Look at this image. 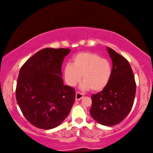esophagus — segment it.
I'll use <instances>...</instances> for the list:
<instances>
[{"mask_svg": "<svg viewBox=\"0 0 153 153\" xmlns=\"http://www.w3.org/2000/svg\"><path fill=\"white\" fill-rule=\"evenodd\" d=\"M84 97V95H83V93H79V92H76V101H79V100H80L82 99V98Z\"/></svg>", "mask_w": 153, "mask_h": 153, "instance_id": "esophagus-1", "label": "esophagus"}]
</instances>
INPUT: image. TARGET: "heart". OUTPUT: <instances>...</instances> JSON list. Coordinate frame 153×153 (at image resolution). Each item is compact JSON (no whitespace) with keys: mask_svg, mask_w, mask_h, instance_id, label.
I'll return each mask as SVG.
<instances>
[{"mask_svg":"<svg viewBox=\"0 0 153 153\" xmlns=\"http://www.w3.org/2000/svg\"><path fill=\"white\" fill-rule=\"evenodd\" d=\"M111 72V65L108 60L88 51L76 53L72 58V65H66L64 68L65 79L69 85L74 86L82 75L81 88H91L93 91L103 89L109 81Z\"/></svg>","mask_w":153,"mask_h":153,"instance_id":"obj_1","label":"heart"}]
</instances>
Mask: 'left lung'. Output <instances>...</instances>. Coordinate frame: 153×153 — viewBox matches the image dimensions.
<instances>
[{"instance_id":"1","label":"left lung","mask_w":153,"mask_h":153,"mask_svg":"<svg viewBox=\"0 0 153 153\" xmlns=\"http://www.w3.org/2000/svg\"><path fill=\"white\" fill-rule=\"evenodd\" d=\"M112 60L111 76L101 92L91 96L90 114L94 120L105 126H114L124 120L132 108L136 83L127 59L106 47Z\"/></svg>"}]
</instances>
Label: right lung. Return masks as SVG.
Returning a JSON list of instances; mask_svg holds the SVG:
<instances>
[{"mask_svg": "<svg viewBox=\"0 0 153 153\" xmlns=\"http://www.w3.org/2000/svg\"><path fill=\"white\" fill-rule=\"evenodd\" d=\"M69 49L45 48L22 67L16 88V98L29 123L39 129L57 127L70 114L75 91L63 84L61 66Z\"/></svg>", "mask_w": 153, "mask_h": 153, "instance_id": "obj_1", "label": "right lung"}]
</instances>
